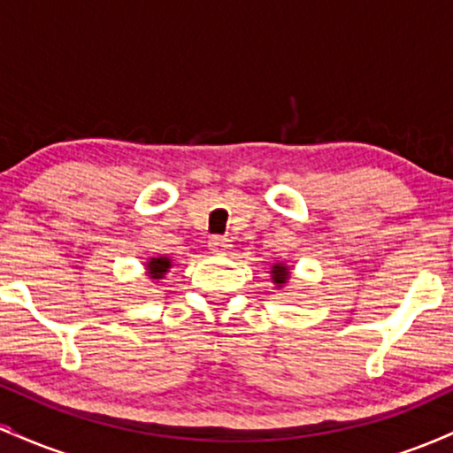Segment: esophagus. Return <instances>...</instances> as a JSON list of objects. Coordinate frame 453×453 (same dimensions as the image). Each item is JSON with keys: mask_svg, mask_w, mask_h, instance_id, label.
I'll use <instances>...</instances> for the list:
<instances>
[{"mask_svg": "<svg viewBox=\"0 0 453 453\" xmlns=\"http://www.w3.org/2000/svg\"><path fill=\"white\" fill-rule=\"evenodd\" d=\"M209 247L215 256H226V253L232 249V241L227 236H215V238H211Z\"/></svg>", "mask_w": 453, "mask_h": 453, "instance_id": "34e87169", "label": "esophagus"}]
</instances>
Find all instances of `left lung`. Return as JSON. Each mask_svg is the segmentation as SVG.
I'll list each match as a JSON object with an SVG mask.
<instances>
[{
  "instance_id": "obj_1",
  "label": "left lung",
  "mask_w": 453,
  "mask_h": 453,
  "mask_svg": "<svg viewBox=\"0 0 453 453\" xmlns=\"http://www.w3.org/2000/svg\"><path fill=\"white\" fill-rule=\"evenodd\" d=\"M270 273H273V283H277V288L289 280V266H285V264H274Z\"/></svg>"
}]
</instances>
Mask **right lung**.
Here are the masks:
<instances>
[{"label":"right lung","mask_w":453,"mask_h":453,"mask_svg":"<svg viewBox=\"0 0 453 453\" xmlns=\"http://www.w3.org/2000/svg\"><path fill=\"white\" fill-rule=\"evenodd\" d=\"M173 266V262H170V257H150L147 262V270H149V277L150 279H164V274L168 273V268Z\"/></svg>","instance_id":"obj_1"}]
</instances>
